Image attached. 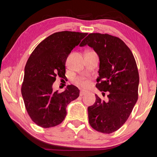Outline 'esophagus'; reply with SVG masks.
Here are the masks:
<instances>
[{
	"instance_id": "obj_1",
	"label": "esophagus",
	"mask_w": 157,
	"mask_h": 157,
	"mask_svg": "<svg viewBox=\"0 0 157 157\" xmlns=\"http://www.w3.org/2000/svg\"><path fill=\"white\" fill-rule=\"evenodd\" d=\"M86 94V91H83V90H82V91H80V92H79V96H83V95Z\"/></svg>"
}]
</instances>
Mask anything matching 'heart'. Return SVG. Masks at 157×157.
I'll return each instance as SVG.
<instances>
[{
    "instance_id": "b5f03b06",
    "label": "heart",
    "mask_w": 157,
    "mask_h": 157,
    "mask_svg": "<svg viewBox=\"0 0 157 157\" xmlns=\"http://www.w3.org/2000/svg\"><path fill=\"white\" fill-rule=\"evenodd\" d=\"M74 83L79 86H81L82 88H87L90 85V81L89 79H87L85 77H78L74 79Z\"/></svg>"
}]
</instances>
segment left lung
Here are the masks:
<instances>
[{
  "label": "left lung",
  "instance_id": "obj_1",
  "mask_svg": "<svg viewBox=\"0 0 157 157\" xmlns=\"http://www.w3.org/2000/svg\"><path fill=\"white\" fill-rule=\"evenodd\" d=\"M86 45L99 56L96 87L109 92L107 102L95 95L94 105L88 107L89 122L96 131L111 134L123 125L137 102L139 75L136 60L124 41L110 34H89L80 46Z\"/></svg>",
  "mask_w": 157,
  "mask_h": 157
}]
</instances>
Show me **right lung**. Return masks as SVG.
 <instances>
[{
    "instance_id": "right-lung-1",
    "label": "right lung",
    "mask_w": 157,
    "mask_h": 157,
    "mask_svg": "<svg viewBox=\"0 0 157 157\" xmlns=\"http://www.w3.org/2000/svg\"><path fill=\"white\" fill-rule=\"evenodd\" d=\"M87 33L58 32L42 41L32 52L25 66L21 94L28 115L43 128L57 126L64 120L66 108L79 97V90L68 85L64 91H53L56 78H63L66 61Z\"/></svg>"
}]
</instances>
